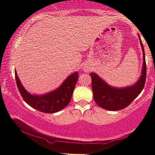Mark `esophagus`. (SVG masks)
Returning <instances> with one entry per match:
<instances>
[{"label":"esophagus","mask_w":155,"mask_h":155,"mask_svg":"<svg viewBox=\"0 0 155 155\" xmlns=\"http://www.w3.org/2000/svg\"><path fill=\"white\" fill-rule=\"evenodd\" d=\"M84 71H88V68H84Z\"/></svg>","instance_id":"34e87169"}]
</instances>
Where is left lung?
Wrapping results in <instances>:
<instances>
[{"mask_svg": "<svg viewBox=\"0 0 155 155\" xmlns=\"http://www.w3.org/2000/svg\"><path fill=\"white\" fill-rule=\"evenodd\" d=\"M140 40V38L139 36ZM143 55V69L139 80L134 85L124 88H114L110 87L95 73L90 75L92 78V90L94 101L100 107L108 111H119L128 106L144 87L147 78V65L143 46L140 40Z\"/></svg>", "mask_w": 155, "mask_h": 155, "instance_id": "left-lung-1", "label": "left lung"}]
</instances>
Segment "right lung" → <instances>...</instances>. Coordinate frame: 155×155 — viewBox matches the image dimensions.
<instances>
[{
    "instance_id": "right-lung-1",
    "label": "right lung",
    "mask_w": 155,
    "mask_h": 155,
    "mask_svg": "<svg viewBox=\"0 0 155 155\" xmlns=\"http://www.w3.org/2000/svg\"><path fill=\"white\" fill-rule=\"evenodd\" d=\"M78 77V73H74L65 80L58 90L44 95L37 96L31 95L25 90L15 71L17 86L23 100L38 111L49 114L59 111L69 104Z\"/></svg>"
}]
</instances>
